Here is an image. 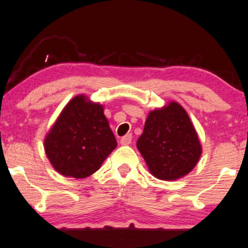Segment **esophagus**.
<instances>
[{
	"instance_id": "34e87169",
	"label": "esophagus",
	"mask_w": 248,
	"mask_h": 248,
	"mask_svg": "<svg viewBox=\"0 0 248 248\" xmlns=\"http://www.w3.org/2000/svg\"><path fill=\"white\" fill-rule=\"evenodd\" d=\"M132 139H133L132 134H127V135H124V136L122 137V139L120 140L121 144H122V145H128V144H130V142H132Z\"/></svg>"
}]
</instances>
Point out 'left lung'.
<instances>
[{"instance_id": "left-lung-1", "label": "left lung", "mask_w": 248, "mask_h": 248, "mask_svg": "<svg viewBox=\"0 0 248 248\" xmlns=\"http://www.w3.org/2000/svg\"><path fill=\"white\" fill-rule=\"evenodd\" d=\"M136 145L151 174L168 181L188 174L202 154L188 114L175 101L149 113Z\"/></svg>"}]
</instances>
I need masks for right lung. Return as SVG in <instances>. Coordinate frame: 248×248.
I'll use <instances>...</instances> for the list:
<instances>
[{
    "mask_svg": "<svg viewBox=\"0 0 248 248\" xmlns=\"http://www.w3.org/2000/svg\"><path fill=\"white\" fill-rule=\"evenodd\" d=\"M115 148L104 107L83 94L65 105L45 139V151L53 168L76 179L98 171Z\"/></svg>",
    "mask_w": 248,
    "mask_h": 248,
    "instance_id": "right-lung-1",
    "label": "right lung"
}]
</instances>
